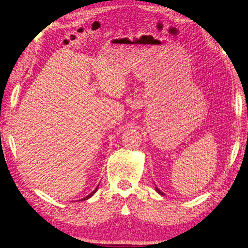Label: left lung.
Listing matches in <instances>:
<instances>
[{
    "instance_id": "left-lung-1",
    "label": "left lung",
    "mask_w": 248,
    "mask_h": 248,
    "mask_svg": "<svg viewBox=\"0 0 248 248\" xmlns=\"http://www.w3.org/2000/svg\"><path fill=\"white\" fill-rule=\"evenodd\" d=\"M156 192H157V193H159V194H160V195H162V196H163V195H164V194H163V193H162V192H160V190H159V189H158V188H157V187H156Z\"/></svg>"
}]
</instances>
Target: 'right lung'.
<instances>
[{
    "instance_id": "1",
    "label": "right lung",
    "mask_w": 248,
    "mask_h": 248,
    "mask_svg": "<svg viewBox=\"0 0 248 248\" xmlns=\"http://www.w3.org/2000/svg\"><path fill=\"white\" fill-rule=\"evenodd\" d=\"M97 188H98V186H97V187H96V188H95V189H94V190H93V192H92V193H91V194H90V195H88V196H87V197H85V198H82V199H81V200H87V199H89V198H90V197H92V196H93V195H94V194H95V193H96V190H97Z\"/></svg>"
}]
</instances>
